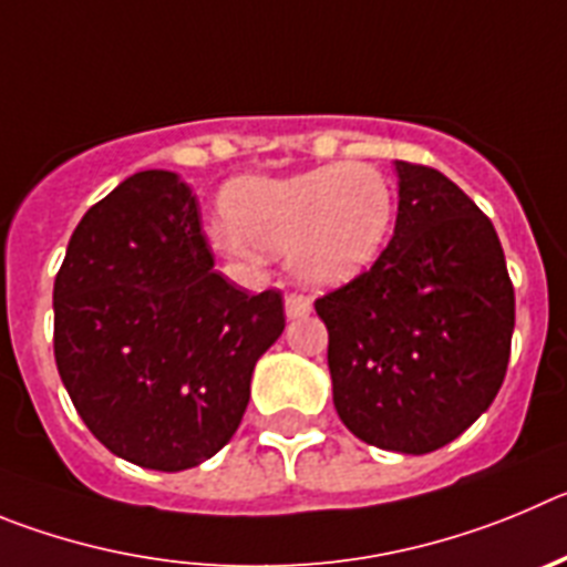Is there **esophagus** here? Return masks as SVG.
Here are the masks:
<instances>
[{"mask_svg": "<svg viewBox=\"0 0 567 567\" xmlns=\"http://www.w3.org/2000/svg\"><path fill=\"white\" fill-rule=\"evenodd\" d=\"M308 313H310V302L305 299V296L290 293L288 299H285V316H288V319H302V316Z\"/></svg>", "mask_w": 567, "mask_h": 567, "instance_id": "1", "label": "esophagus"}]
</instances>
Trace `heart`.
Here are the masks:
<instances>
[{"mask_svg":"<svg viewBox=\"0 0 567 567\" xmlns=\"http://www.w3.org/2000/svg\"><path fill=\"white\" fill-rule=\"evenodd\" d=\"M214 246L237 259L285 254L299 282L341 288L379 262L395 223V192L379 166L328 163L285 177L248 175L220 197Z\"/></svg>","mask_w":567,"mask_h":567,"instance_id":"obj_1","label":"heart"}]
</instances>
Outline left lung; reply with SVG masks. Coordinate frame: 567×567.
Wrapping results in <instances>:
<instances>
[{
  "label": "left lung",
  "mask_w": 567,
  "mask_h": 567,
  "mask_svg": "<svg viewBox=\"0 0 567 567\" xmlns=\"http://www.w3.org/2000/svg\"><path fill=\"white\" fill-rule=\"evenodd\" d=\"M390 246L316 299L333 404L370 446L426 455L492 406L506 379L514 288L492 220L430 166L395 161Z\"/></svg>",
  "instance_id": "obj_1"
}]
</instances>
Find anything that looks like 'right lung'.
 I'll return each instance as SVG.
<instances>
[{
    "mask_svg": "<svg viewBox=\"0 0 567 567\" xmlns=\"http://www.w3.org/2000/svg\"><path fill=\"white\" fill-rule=\"evenodd\" d=\"M55 367L112 455L183 472L237 432L259 355L282 336L279 290L214 271L192 186L126 177L81 217L53 285Z\"/></svg>",
    "mask_w": 567,
    "mask_h": 567,
    "instance_id": "add662e5",
    "label": "right lung"
}]
</instances>
